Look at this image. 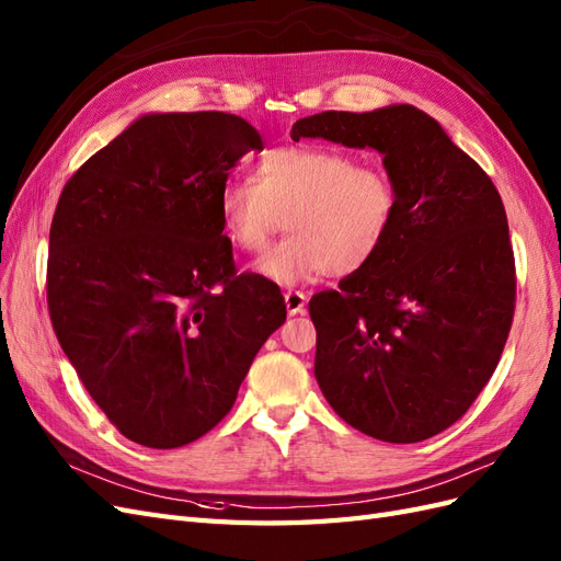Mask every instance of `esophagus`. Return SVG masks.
<instances>
[{
	"mask_svg": "<svg viewBox=\"0 0 561 561\" xmlns=\"http://www.w3.org/2000/svg\"><path fill=\"white\" fill-rule=\"evenodd\" d=\"M284 302H286V310H289V314H302L306 312L308 296L302 291H286Z\"/></svg>",
	"mask_w": 561,
	"mask_h": 561,
	"instance_id": "obj_1",
	"label": "esophagus"
}]
</instances>
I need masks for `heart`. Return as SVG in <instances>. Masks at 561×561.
I'll list each match as a JSON object with an SVG mask.
<instances>
[{
  "label": "heart",
  "mask_w": 561,
  "mask_h": 561,
  "mask_svg": "<svg viewBox=\"0 0 561 561\" xmlns=\"http://www.w3.org/2000/svg\"><path fill=\"white\" fill-rule=\"evenodd\" d=\"M397 216L399 190L390 171L310 146L265 150L251 183H228L218 195L220 230L237 249L263 253L284 228L291 230L255 263L259 275L282 286L324 272L355 275L386 247Z\"/></svg>",
  "instance_id": "heart-1"
}]
</instances>
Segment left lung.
Here are the masks:
<instances>
[{
    "instance_id": "8db88e82",
    "label": "left lung",
    "mask_w": 561,
    "mask_h": 561,
    "mask_svg": "<svg viewBox=\"0 0 561 561\" xmlns=\"http://www.w3.org/2000/svg\"><path fill=\"white\" fill-rule=\"evenodd\" d=\"M291 138L371 148L399 190L386 247L310 300L314 378L341 419L413 444L454 425L499 366L515 312V255L499 190L423 110L302 117Z\"/></svg>"
}]
</instances>
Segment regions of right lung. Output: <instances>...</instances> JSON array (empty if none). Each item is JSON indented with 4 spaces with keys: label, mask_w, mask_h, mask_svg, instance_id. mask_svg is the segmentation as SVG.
I'll return each mask as SVG.
<instances>
[{
    "label": "right lung",
    "mask_w": 561,
    "mask_h": 561,
    "mask_svg": "<svg viewBox=\"0 0 561 561\" xmlns=\"http://www.w3.org/2000/svg\"><path fill=\"white\" fill-rule=\"evenodd\" d=\"M251 150L228 112H148L62 187L46 298L79 380L126 439L179 449L232 409L286 319L279 286L237 275L218 195Z\"/></svg>",
    "instance_id": "add662e5"
}]
</instances>
